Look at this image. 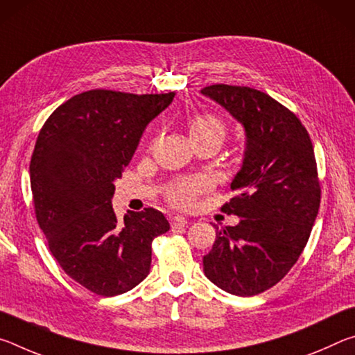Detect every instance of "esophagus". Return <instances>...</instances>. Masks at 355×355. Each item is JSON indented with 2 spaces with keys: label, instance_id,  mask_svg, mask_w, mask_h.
Returning a JSON list of instances; mask_svg holds the SVG:
<instances>
[{
  "label": "esophagus",
  "instance_id": "1",
  "mask_svg": "<svg viewBox=\"0 0 355 355\" xmlns=\"http://www.w3.org/2000/svg\"><path fill=\"white\" fill-rule=\"evenodd\" d=\"M186 225H188V220H186L183 216H173V218H171L172 230H178V228H183Z\"/></svg>",
  "mask_w": 355,
  "mask_h": 355
}]
</instances>
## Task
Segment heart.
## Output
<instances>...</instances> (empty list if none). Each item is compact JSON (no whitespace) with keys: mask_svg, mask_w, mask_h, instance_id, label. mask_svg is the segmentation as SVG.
Here are the masks:
<instances>
[{"mask_svg":"<svg viewBox=\"0 0 355 355\" xmlns=\"http://www.w3.org/2000/svg\"><path fill=\"white\" fill-rule=\"evenodd\" d=\"M189 135L194 142L202 139H218L222 142L225 139L227 130L218 117L211 116V114H199V116L191 119ZM209 188H211V182L207 177L183 178L167 188L166 199L173 207L188 209L194 207L197 197L207 192Z\"/></svg>","mask_w":355,"mask_h":355,"instance_id":"1","label":"heart"}]
</instances>
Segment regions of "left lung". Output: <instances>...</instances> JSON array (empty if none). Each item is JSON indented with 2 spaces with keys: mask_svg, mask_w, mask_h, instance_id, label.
Returning <instances> with one entry per match:
<instances>
[{
  "mask_svg": "<svg viewBox=\"0 0 355 355\" xmlns=\"http://www.w3.org/2000/svg\"><path fill=\"white\" fill-rule=\"evenodd\" d=\"M202 94L241 122L248 137L232 182L238 194L220 208L243 219L218 228L203 268L222 290L255 296L279 284L307 245L321 202L313 144L296 114L268 94L228 84Z\"/></svg>",
  "mask_w": 355,
  "mask_h": 355,
  "instance_id": "1",
  "label": "left lung"
}]
</instances>
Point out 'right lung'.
<instances>
[{"label": "right lung", "instance_id": "1", "mask_svg": "<svg viewBox=\"0 0 355 355\" xmlns=\"http://www.w3.org/2000/svg\"><path fill=\"white\" fill-rule=\"evenodd\" d=\"M173 97L81 92L53 111L35 141L29 164L35 219L64 272L98 296L127 293L146 279L153 239L171 228L155 208L117 220L111 199L144 130Z\"/></svg>", "mask_w": 355, "mask_h": 355}]
</instances>
